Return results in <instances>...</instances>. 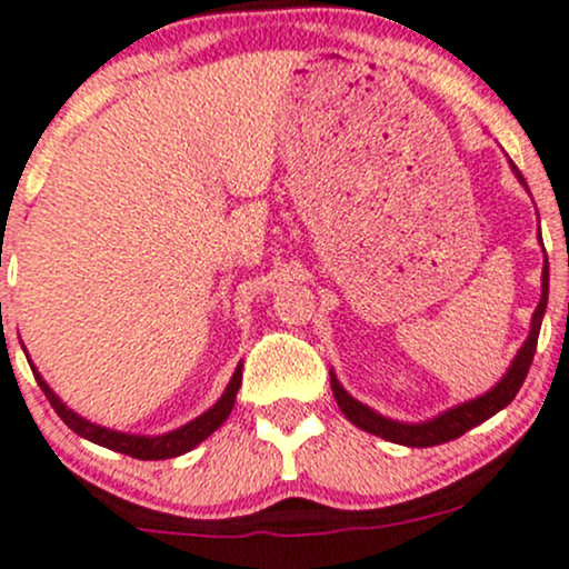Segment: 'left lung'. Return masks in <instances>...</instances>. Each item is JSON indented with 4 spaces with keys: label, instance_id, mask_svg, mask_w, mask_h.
<instances>
[{
    "label": "left lung",
    "instance_id": "obj_1",
    "mask_svg": "<svg viewBox=\"0 0 569 569\" xmlns=\"http://www.w3.org/2000/svg\"><path fill=\"white\" fill-rule=\"evenodd\" d=\"M513 172L518 174V180L523 183V174L518 172V167L513 164ZM527 186V183H523ZM546 305H548V261L542 267V297L538 310L532 316V332H529L527 342L521 346V351L510 365V370L505 372V378L499 380L491 391H486L483 397L472 399V402L457 405V408L446 410L442 416L432 418V421H423V423H399L391 421V418H383L376 410H370L367 405L356 402V399L337 383V378L332 376V395L340 405V410L346 413L348 421L353 427L365 429V432L383 437V440L399 442V446H410V448H429V446H440V442L448 440H457L465 432H470L472 427L483 423L486 418H491L495 413H499L502 408H508L513 402V397L521 389L523 378H527L529 367H532L535 351H538V335H540V323H542V313H546Z\"/></svg>",
    "mask_w": 569,
    "mask_h": 569
}]
</instances>
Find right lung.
Returning a JSON list of instances; mask_svg holds the SVG:
<instances>
[{
	"instance_id": "add662e5",
	"label": "right lung",
	"mask_w": 569,
	"mask_h": 569,
	"mask_svg": "<svg viewBox=\"0 0 569 569\" xmlns=\"http://www.w3.org/2000/svg\"><path fill=\"white\" fill-rule=\"evenodd\" d=\"M31 370H34V367H31ZM34 378H37V383H40V389L46 391L48 402L53 405L56 413L61 416V421H64L67 427L72 429V432L86 437V440L97 442V446L110 448V451L127 453V457H134V459L153 461V459H172V457H180V453L191 451L193 446H199L204 437L213 435L216 429L221 427L223 421H227V416L232 413V408H234L237 389H240V383H242V367H237L232 380H229L227 391H223V397L218 399V402L208 410V413L193 418L191 423L174 429V432H170V435H159V437L123 435V432H110V429H104V427H97V423L86 421V418L72 413V410L67 408V405L61 402V399L56 397L51 389H48V383L40 378V372H37V370H34Z\"/></svg>"
}]
</instances>
